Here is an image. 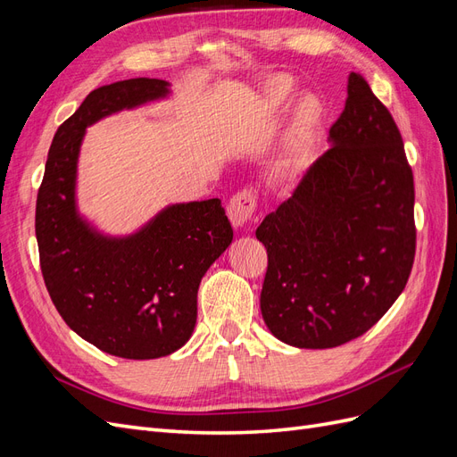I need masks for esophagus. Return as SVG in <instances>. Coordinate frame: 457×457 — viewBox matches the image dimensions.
<instances>
[{
    "mask_svg": "<svg viewBox=\"0 0 457 457\" xmlns=\"http://www.w3.org/2000/svg\"><path fill=\"white\" fill-rule=\"evenodd\" d=\"M257 207V196L253 190H240L227 205V213L234 227H245L253 219Z\"/></svg>",
    "mask_w": 457,
    "mask_h": 457,
    "instance_id": "34e87169",
    "label": "esophagus"
}]
</instances>
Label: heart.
<instances>
[{"label": "heart", "mask_w": 457, "mask_h": 457, "mask_svg": "<svg viewBox=\"0 0 457 457\" xmlns=\"http://www.w3.org/2000/svg\"><path fill=\"white\" fill-rule=\"evenodd\" d=\"M289 91V84L287 81H278L274 79L267 86V96L272 106H278ZM320 118V104L314 99V96H305V99L301 101L299 108H297V114H295V121H294V128H292V137H289V154L295 148L301 146V143L307 139L309 131L314 128V123ZM287 162V160H286ZM287 165V163H286Z\"/></svg>", "instance_id": "heart-1"}]
</instances>
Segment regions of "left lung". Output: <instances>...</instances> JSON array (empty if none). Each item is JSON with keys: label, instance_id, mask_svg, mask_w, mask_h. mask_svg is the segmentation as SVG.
I'll use <instances>...</instances> for the list:
<instances>
[{"label": "left lung", "instance_id": "obj_1", "mask_svg": "<svg viewBox=\"0 0 457 457\" xmlns=\"http://www.w3.org/2000/svg\"><path fill=\"white\" fill-rule=\"evenodd\" d=\"M329 143L255 232L269 257L262 320L299 349L339 347L366 334L403 294L416 255L403 137L361 74L349 76Z\"/></svg>", "mask_w": 457, "mask_h": 457}]
</instances>
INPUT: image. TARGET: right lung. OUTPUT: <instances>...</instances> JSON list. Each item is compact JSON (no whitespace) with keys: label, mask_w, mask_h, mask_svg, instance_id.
Segmentation results:
<instances>
[{"label":"right lung","mask_w":457,"mask_h":457,"mask_svg":"<svg viewBox=\"0 0 457 457\" xmlns=\"http://www.w3.org/2000/svg\"><path fill=\"white\" fill-rule=\"evenodd\" d=\"M168 93V81L156 78L91 91L54 133L36 202L39 265L53 305L79 337L131 361L168 356L190 339L202 276L232 242L219 198L165 207L126 238L103 237L78 215L86 128Z\"/></svg>","instance_id":"add662e5"}]
</instances>
